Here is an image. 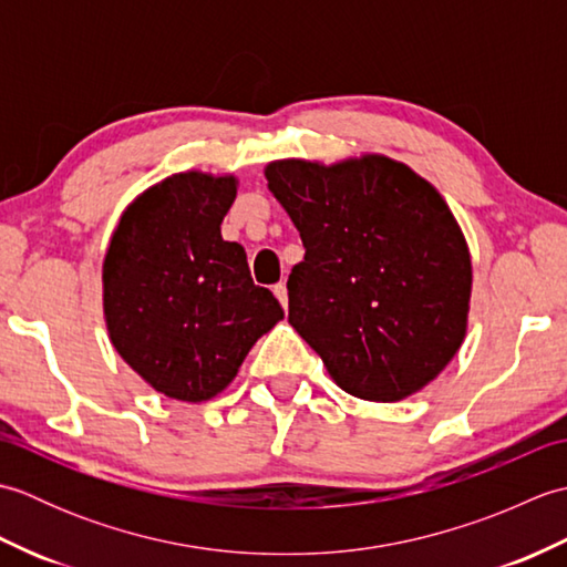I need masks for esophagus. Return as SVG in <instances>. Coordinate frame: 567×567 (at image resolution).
<instances>
[{
	"label": "esophagus",
	"mask_w": 567,
	"mask_h": 567,
	"mask_svg": "<svg viewBox=\"0 0 567 567\" xmlns=\"http://www.w3.org/2000/svg\"><path fill=\"white\" fill-rule=\"evenodd\" d=\"M272 292H275V297H277V299H280L282 309H287V287H285V282H277V285H272Z\"/></svg>",
	"instance_id": "esophagus-1"
}]
</instances>
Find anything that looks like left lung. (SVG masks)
<instances>
[{"instance_id": "8db88e82", "label": "left lung", "mask_w": 567, "mask_h": 567, "mask_svg": "<svg viewBox=\"0 0 567 567\" xmlns=\"http://www.w3.org/2000/svg\"><path fill=\"white\" fill-rule=\"evenodd\" d=\"M265 177L305 244L287 280L290 323L329 375L370 402L426 388L465 339L473 285L439 192L382 155L277 161Z\"/></svg>"}]
</instances>
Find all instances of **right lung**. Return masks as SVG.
<instances>
[{
  "instance_id": "obj_1",
  "label": "right lung",
  "mask_w": 567,
  "mask_h": 567,
  "mask_svg": "<svg viewBox=\"0 0 567 567\" xmlns=\"http://www.w3.org/2000/svg\"><path fill=\"white\" fill-rule=\"evenodd\" d=\"M234 177L179 173L131 204L104 258V317L126 363L165 396L219 394L285 317L252 282L244 246L221 238Z\"/></svg>"
}]
</instances>
